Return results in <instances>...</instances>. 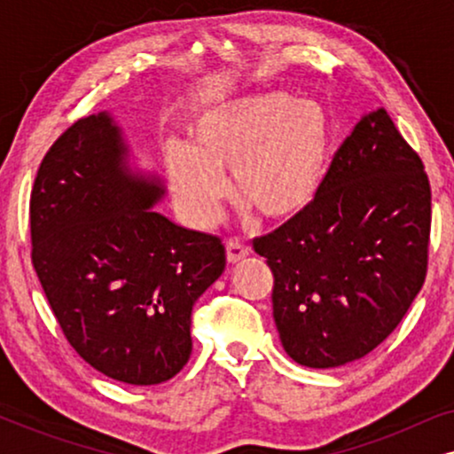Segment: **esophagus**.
<instances>
[{
	"instance_id": "esophagus-1",
	"label": "esophagus",
	"mask_w": 454,
	"mask_h": 454,
	"mask_svg": "<svg viewBox=\"0 0 454 454\" xmlns=\"http://www.w3.org/2000/svg\"><path fill=\"white\" fill-rule=\"evenodd\" d=\"M246 256H250V247H247L244 241L233 238V239H227V260L231 264L239 262V260H244Z\"/></svg>"
}]
</instances>
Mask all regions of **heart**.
<instances>
[{
  "label": "heart",
  "instance_id": "obj_1",
  "mask_svg": "<svg viewBox=\"0 0 454 454\" xmlns=\"http://www.w3.org/2000/svg\"><path fill=\"white\" fill-rule=\"evenodd\" d=\"M333 128L326 109L285 90H256L204 109L190 148L169 157V176L196 223L219 215L231 171L235 200L269 221L303 213L325 184Z\"/></svg>",
  "mask_w": 454,
  "mask_h": 454
}]
</instances>
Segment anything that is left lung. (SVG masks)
Wrapping results in <instances>:
<instances>
[{
	"label": "left lung",
	"instance_id": "left-lung-1",
	"mask_svg": "<svg viewBox=\"0 0 454 454\" xmlns=\"http://www.w3.org/2000/svg\"><path fill=\"white\" fill-rule=\"evenodd\" d=\"M430 221L424 163L387 109L370 111L316 200L254 239L275 277L272 318L287 356L325 370L376 349L424 285Z\"/></svg>",
	"mask_w": 454,
	"mask_h": 454
}]
</instances>
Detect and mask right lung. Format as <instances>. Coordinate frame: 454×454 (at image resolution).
Segmentation results:
<instances>
[{
  "mask_svg": "<svg viewBox=\"0 0 454 454\" xmlns=\"http://www.w3.org/2000/svg\"><path fill=\"white\" fill-rule=\"evenodd\" d=\"M165 182L132 165L109 111L74 123L30 194L33 264L78 356L114 380H169L192 353V308L225 270L216 235L154 210Z\"/></svg>",
  "mask_w": 454,
  "mask_h": 454,
  "instance_id": "obj_1",
  "label": "right lung"
}]
</instances>
